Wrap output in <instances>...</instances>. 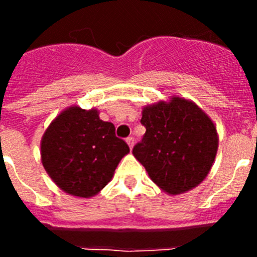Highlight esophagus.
<instances>
[{
	"mask_svg": "<svg viewBox=\"0 0 257 257\" xmlns=\"http://www.w3.org/2000/svg\"><path fill=\"white\" fill-rule=\"evenodd\" d=\"M126 143H127V145L130 147V149H133L134 148V144H135V140H134V138H127Z\"/></svg>",
	"mask_w": 257,
	"mask_h": 257,
	"instance_id": "obj_1",
	"label": "esophagus"
}]
</instances>
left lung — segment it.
<instances>
[{"label": "left lung", "mask_w": 257, "mask_h": 257, "mask_svg": "<svg viewBox=\"0 0 257 257\" xmlns=\"http://www.w3.org/2000/svg\"><path fill=\"white\" fill-rule=\"evenodd\" d=\"M142 123L147 131L133 154L157 187L174 196L205 180L216 157L219 135L194 101L174 95L145 105Z\"/></svg>", "instance_id": "obj_1"}]
</instances>
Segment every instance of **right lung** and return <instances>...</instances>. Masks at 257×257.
Returning a JSON list of instances; mask_svg holds the SVG:
<instances>
[{"label":"right lung","instance_id":"obj_1","mask_svg":"<svg viewBox=\"0 0 257 257\" xmlns=\"http://www.w3.org/2000/svg\"><path fill=\"white\" fill-rule=\"evenodd\" d=\"M114 131L112 122L100 119L97 109L68 106L52 119L41 139L44 169L70 196H96L130 153L128 145Z\"/></svg>","mask_w":257,"mask_h":257}]
</instances>
